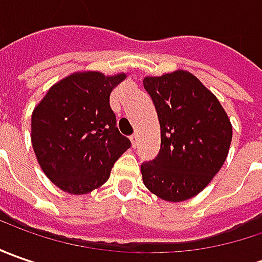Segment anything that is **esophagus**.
<instances>
[{
  "label": "esophagus",
  "instance_id": "esophagus-1",
  "mask_svg": "<svg viewBox=\"0 0 262 262\" xmlns=\"http://www.w3.org/2000/svg\"><path fill=\"white\" fill-rule=\"evenodd\" d=\"M129 138H131V143H133V146L136 147L137 146V141H138V134H137V133H134V134L129 137Z\"/></svg>",
  "mask_w": 262,
  "mask_h": 262
}]
</instances>
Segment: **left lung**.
Returning <instances> with one entry per match:
<instances>
[{
	"label": "left lung",
	"mask_w": 262,
	"mask_h": 262,
	"mask_svg": "<svg viewBox=\"0 0 262 262\" xmlns=\"http://www.w3.org/2000/svg\"><path fill=\"white\" fill-rule=\"evenodd\" d=\"M156 107L160 150L141 163L144 185L165 201H185L201 192L226 160L232 125L210 90L188 71L146 77Z\"/></svg>",
	"instance_id": "obj_1"
}]
</instances>
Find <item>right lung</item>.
<instances>
[{
    "instance_id": "1",
    "label": "right lung",
    "mask_w": 262,
    "mask_h": 262,
    "mask_svg": "<svg viewBox=\"0 0 262 262\" xmlns=\"http://www.w3.org/2000/svg\"><path fill=\"white\" fill-rule=\"evenodd\" d=\"M124 78L77 73L51 87L35 107L32 146L45 175L62 191L78 195L103 185L131 147L109 103L111 92Z\"/></svg>"
}]
</instances>
